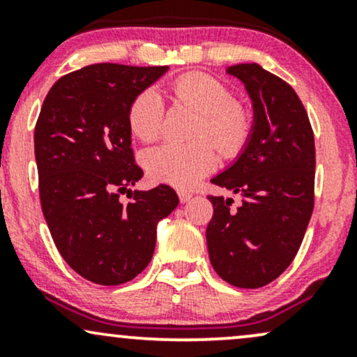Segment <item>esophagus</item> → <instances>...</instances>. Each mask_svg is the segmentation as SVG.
I'll list each match as a JSON object with an SVG mask.
<instances>
[{
    "mask_svg": "<svg viewBox=\"0 0 357 357\" xmlns=\"http://www.w3.org/2000/svg\"><path fill=\"white\" fill-rule=\"evenodd\" d=\"M178 196H179V202L181 203H188L192 198L191 192H186V191H178Z\"/></svg>",
    "mask_w": 357,
    "mask_h": 357,
    "instance_id": "obj_1",
    "label": "esophagus"
}]
</instances>
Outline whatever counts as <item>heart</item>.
<instances>
[{"mask_svg":"<svg viewBox=\"0 0 357 357\" xmlns=\"http://www.w3.org/2000/svg\"><path fill=\"white\" fill-rule=\"evenodd\" d=\"M169 93L176 102L190 105L199 114L196 137H210L223 154H235L252 130V117L223 82L206 73H186L171 82ZM162 99L154 89L142 90L130 102L127 122L141 141H153L162 129ZM142 165L155 181L176 188L195 186L218 165V154L208 139L181 144L165 142L142 154Z\"/></svg>","mask_w":357,"mask_h":357,"instance_id":"b5f03b06","label":"heart"}]
</instances>
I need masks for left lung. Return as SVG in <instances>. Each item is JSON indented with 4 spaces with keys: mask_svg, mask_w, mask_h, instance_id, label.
Listing matches in <instances>:
<instances>
[{
    "mask_svg": "<svg viewBox=\"0 0 357 357\" xmlns=\"http://www.w3.org/2000/svg\"><path fill=\"white\" fill-rule=\"evenodd\" d=\"M245 85L253 109L250 136L235 161L211 179L241 196H208L206 243L215 272L228 284L258 289L292 264L314 208L315 146L296 90L258 63L227 68Z\"/></svg>",
    "mask_w": 357,
    "mask_h": 357,
    "instance_id": "8db88e82",
    "label": "left lung"
}]
</instances>
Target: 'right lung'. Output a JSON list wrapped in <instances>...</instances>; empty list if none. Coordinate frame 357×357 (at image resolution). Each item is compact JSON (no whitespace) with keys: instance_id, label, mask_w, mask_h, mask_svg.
Wrapping results in <instances>:
<instances>
[{"instance_id":"1","label":"right lung","mask_w":357,"mask_h":357,"mask_svg":"<svg viewBox=\"0 0 357 357\" xmlns=\"http://www.w3.org/2000/svg\"><path fill=\"white\" fill-rule=\"evenodd\" d=\"M169 67L96 63L61 77L50 89L35 127L40 202L60 255L79 275L121 285L147 267L158 223L178 206L166 184L131 191L142 178L134 165L130 102Z\"/></svg>"}]
</instances>
